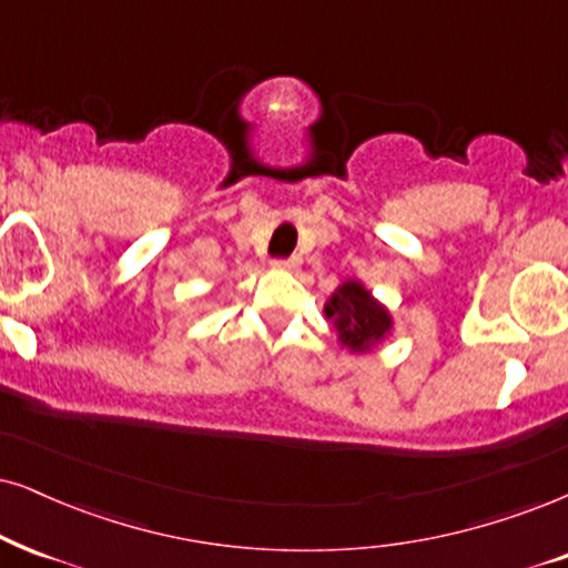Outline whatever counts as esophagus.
Returning <instances> with one entry per match:
<instances>
[{"label":"esophagus","mask_w":568,"mask_h":568,"mask_svg":"<svg viewBox=\"0 0 568 568\" xmlns=\"http://www.w3.org/2000/svg\"><path fill=\"white\" fill-rule=\"evenodd\" d=\"M300 255H290V257H278V261H273V265H276V268H282V271H297L300 268Z\"/></svg>","instance_id":"esophagus-1"}]
</instances>
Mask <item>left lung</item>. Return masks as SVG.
<instances>
[{
	"instance_id": "left-lung-1",
	"label": "left lung",
	"mask_w": 568,
	"mask_h": 568,
	"mask_svg": "<svg viewBox=\"0 0 568 568\" xmlns=\"http://www.w3.org/2000/svg\"><path fill=\"white\" fill-rule=\"evenodd\" d=\"M326 318H334L342 347L366 353L392 328L389 313L358 282H345L326 303Z\"/></svg>"
}]
</instances>
